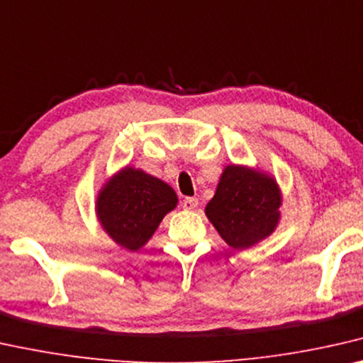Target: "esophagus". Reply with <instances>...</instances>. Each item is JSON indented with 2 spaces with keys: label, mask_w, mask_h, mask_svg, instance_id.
<instances>
[{
  "label": "esophagus",
  "mask_w": 363,
  "mask_h": 363,
  "mask_svg": "<svg viewBox=\"0 0 363 363\" xmlns=\"http://www.w3.org/2000/svg\"><path fill=\"white\" fill-rule=\"evenodd\" d=\"M197 207H199V199H196V197H186V199H184V202H182L184 210H194Z\"/></svg>",
  "instance_id": "34e87169"
}]
</instances>
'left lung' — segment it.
I'll use <instances>...</instances> for the list:
<instances>
[{"label":"left lung","instance_id":"obj_1","mask_svg":"<svg viewBox=\"0 0 363 363\" xmlns=\"http://www.w3.org/2000/svg\"><path fill=\"white\" fill-rule=\"evenodd\" d=\"M282 196L274 177L247 166L223 169L205 215L233 250H247L274 233Z\"/></svg>","mask_w":363,"mask_h":363}]
</instances>
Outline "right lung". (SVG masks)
<instances>
[{
	"label": "right lung",
	"mask_w": 363,
	"mask_h": 363,
	"mask_svg": "<svg viewBox=\"0 0 363 363\" xmlns=\"http://www.w3.org/2000/svg\"><path fill=\"white\" fill-rule=\"evenodd\" d=\"M176 205L177 196L172 187L142 169L127 166L101 189L96 213L102 228L118 246L138 251Z\"/></svg>",
	"instance_id": "1"
}]
</instances>
